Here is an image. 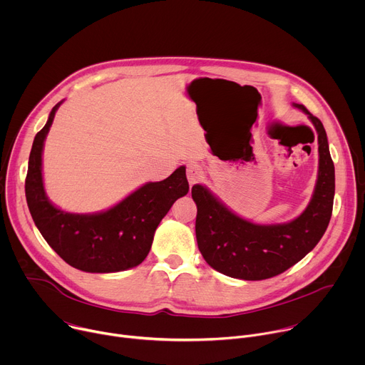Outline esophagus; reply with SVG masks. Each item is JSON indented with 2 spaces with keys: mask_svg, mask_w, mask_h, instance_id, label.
Instances as JSON below:
<instances>
[{
  "mask_svg": "<svg viewBox=\"0 0 365 365\" xmlns=\"http://www.w3.org/2000/svg\"><path fill=\"white\" fill-rule=\"evenodd\" d=\"M186 175H187V180H189V183H190V185H195L196 182H199V180L202 179L203 172H202V169H200V166H199V165H196V163H190V165H187Z\"/></svg>",
  "mask_w": 365,
  "mask_h": 365,
  "instance_id": "34e87169",
  "label": "esophagus"
}]
</instances>
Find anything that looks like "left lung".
<instances>
[{
    "label": "left lung",
    "instance_id": "8db88e82",
    "mask_svg": "<svg viewBox=\"0 0 365 365\" xmlns=\"http://www.w3.org/2000/svg\"><path fill=\"white\" fill-rule=\"evenodd\" d=\"M293 106L315 125L319 144L315 190L297 218L284 224H254L228 210L206 186L192 187L197 206L195 231L199 251L207 264L225 276L242 280L274 277L314 250L328 228L335 195V168L327 131L303 106Z\"/></svg>",
    "mask_w": 365,
    "mask_h": 365
}]
</instances>
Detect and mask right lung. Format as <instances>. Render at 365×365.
Listing matches in <instances>:
<instances>
[{"label":"right lung","mask_w":365,"mask_h":365,"mask_svg":"<svg viewBox=\"0 0 365 365\" xmlns=\"http://www.w3.org/2000/svg\"><path fill=\"white\" fill-rule=\"evenodd\" d=\"M59 103L36 134L29 158L26 199L31 218L47 244L65 262L86 273H115L133 269L147 257L155 228L172 205L189 192L186 168L180 166L162 182H148L115 206L96 214H71L51 203L41 175L46 135Z\"/></svg>","instance_id":"right-lung-1"}]
</instances>
